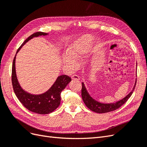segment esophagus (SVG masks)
I'll use <instances>...</instances> for the list:
<instances>
[{
    "instance_id": "obj_1",
    "label": "esophagus",
    "mask_w": 147,
    "mask_h": 147,
    "mask_svg": "<svg viewBox=\"0 0 147 147\" xmlns=\"http://www.w3.org/2000/svg\"><path fill=\"white\" fill-rule=\"evenodd\" d=\"M72 80H80V77L78 76L77 75H73L72 76Z\"/></svg>"
}]
</instances>
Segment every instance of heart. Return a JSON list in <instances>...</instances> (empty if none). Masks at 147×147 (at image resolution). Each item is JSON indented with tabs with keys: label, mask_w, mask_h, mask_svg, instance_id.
<instances>
[{
	"label": "heart",
	"mask_w": 147,
	"mask_h": 147,
	"mask_svg": "<svg viewBox=\"0 0 147 147\" xmlns=\"http://www.w3.org/2000/svg\"><path fill=\"white\" fill-rule=\"evenodd\" d=\"M92 40L90 35H84L73 42L67 50V56H63V63L71 69L77 67L76 63L87 50V48Z\"/></svg>",
	"instance_id": "obj_1"
}]
</instances>
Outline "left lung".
Returning a JSON list of instances; mask_svg holds the SVG:
<instances>
[{
	"label": "left lung",
	"instance_id": "1",
	"mask_svg": "<svg viewBox=\"0 0 147 147\" xmlns=\"http://www.w3.org/2000/svg\"><path fill=\"white\" fill-rule=\"evenodd\" d=\"M136 83H135V85L134 88H133V90H132V91L123 99L115 102V103L102 104V103H100V102H97L94 99L92 98V97L90 96V94H89V93L88 92L85 86H84V83H82V99L87 107L89 109L93 111V112L98 113H104L112 112V111H114L115 110L119 109L120 107H121L124 103H125V102H126V101L129 99V98L131 96L133 91H134L136 87Z\"/></svg>",
	"mask_w": 147,
	"mask_h": 147
}]
</instances>
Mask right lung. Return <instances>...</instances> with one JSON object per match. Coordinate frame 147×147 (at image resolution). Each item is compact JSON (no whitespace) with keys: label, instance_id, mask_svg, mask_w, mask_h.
<instances>
[{"label":"right lung","instance_id":"right-lung-1","mask_svg":"<svg viewBox=\"0 0 147 147\" xmlns=\"http://www.w3.org/2000/svg\"><path fill=\"white\" fill-rule=\"evenodd\" d=\"M48 35V34L42 32H37L30 35L22 43L20 47L18 49L16 53L20 51L21 48L31 38L40 36V35ZM16 53L13 61L11 82L13 90H14L18 99L26 109L32 112L42 115L48 114L53 112L60 105L61 93L62 91L64 90L72 80H71L70 77L66 75H61V76L57 77L53 86L43 94L38 95L29 94L22 89L18 81L15 70V59Z\"/></svg>","mask_w":147,"mask_h":147}]
</instances>
